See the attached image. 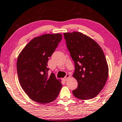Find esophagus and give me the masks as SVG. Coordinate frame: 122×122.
<instances>
[{
	"label": "esophagus",
	"instance_id": "1",
	"mask_svg": "<svg viewBox=\"0 0 122 122\" xmlns=\"http://www.w3.org/2000/svg\"><path fill=\"white\" fill-rule=\"evenodd\" d=\"M70 75L69 74H67V75H66L65 77L64 78H63V79H62V80H64V81H66L67 80V79H69V78L70 77Z\"/></svg>",
	"mask_w": 122,
	"mask_h": 122
}]
</instances>
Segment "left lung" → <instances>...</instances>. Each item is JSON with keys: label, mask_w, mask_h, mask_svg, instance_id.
Listing matches in <instances>:
<instances>
[{"label": "left lung", "mask_w": 122, "mask_h": 122, "mask_svg": "<svg viewBox=\"0 0 122 122\" xmlns=\"http://www.w3.org/2000/svg\"><path fill=\"white\" fill-rule=\"evenodd\" d=\"M64 35L74 61L73 77L78 83L72 93L81 100L95 98L103 89L108 77V66L103 50L94 40L81 32H67Z\"/></svg>", "instance_id": "obj_1"}]
</instances>
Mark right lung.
Listing matches in <instances>:
<instances>
[{"mask_svg": "<svg viewBox=\"0 0 122 122\" xmlns=\"http://www.w3.org/2000/svg\"><path fill=\"white\" fill-rule=\"evenodd\" d=\"M61 33L45 34L32 39L18 57L19 83L32 100L47 104L57 98L62 87L60 79L48 74L47 62L62 40Z\"/></svg>", "mask_w": 122, "mask_h": 122, "instance_id": "obj_1", "label": "right lung"}]
</instances>
